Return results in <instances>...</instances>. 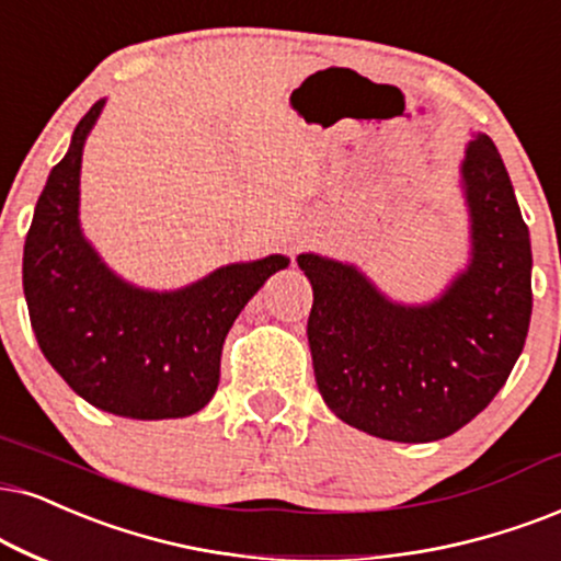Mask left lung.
<instances>
[{
  "mask_svg": "<svg viewBox=\"0 0 561 561\" xmlns=\"http://www.w3.org/2000/svg\"><path fill=\"white\" fill-rule=\"evenodd\" d=\"M469 264L435 300L388 297L363 268L321 253L308 344L318 391L339 420L393 443L458 432L505 386L528 336L530 236L494 141L477 131L460 162Z\"/></svg>",
  "mask_w": 561,
  "mask_h": 561,
  "instance_id": "8db88e82",
  "label": "left lung"
}]
</instances>
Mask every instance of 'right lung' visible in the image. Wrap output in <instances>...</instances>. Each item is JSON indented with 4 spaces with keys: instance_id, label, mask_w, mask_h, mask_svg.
Instances as JSON below:
<instances>
[{
    "instance_id": "right-lung-1",
    "label": "right lung",
    "mask_w": 561,
    "mask_h": 561,
    "mask_svg": "<svg viewBox=\"0 0 561 561\" xmlns=\"http://www.w3.org/2000/svg\"><path fill=\"white\" fill-rule=\"evenodd\" d=\"M103 108L105 98L84 113L35 204L23 251L27 313L48 365L92 407L179 420L211 401L230 325L289 259L219 266L165 293L122 279L80 225L82 150Z\"/></svg>"
}]
</instances>
